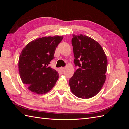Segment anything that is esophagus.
<instances>
[{"label": "esophagus", "instance_id": "obj_1", "mask_svg": "<svg viewBox=\"0 0 129 129\" xmlns=\"http://www.w3.org/2000/svg\"><path fill=\"white\" fill-rule=\"evenodd\" d=\"M64 69H65L64 67H61L60 68V70H61L62 72H63L64 71Z\"/></svg>", "mask_w": 129, "mask_h": 129}]
</instances>
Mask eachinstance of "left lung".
Listing matches in <instances>:
<instances>
[{
    "label": "left lung",
    "mask_w": 129,
    "mask_h": 129,
    "mask_svg": "<svg viewBox=\"0 0 129 129\" xmlns=\"http://www.w3.org/2000/svg\"><path fill=\"white\" fill-rule=\"evenodd\" d=\"M74 63L79 68L69 80L73 94L82 99L96 96L105 82L107 56L101 45L84 35H73Z\"/></svg>",
    "instance_id": "1"
}]
</instances>
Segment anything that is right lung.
I'll use <instances>...</instances> for the list:
<instances>
[{
	"label": "right lung",
	"mask_w": 129,
	"mask_h": 129,
	"mask_svg": "<svg viewBox=\"0 0 129 129\" xmlns=\"http://www.w3.org/2000/svg\"><path fill=\"white\" fill-rule=\"evenodd\" d=\"M63 36L45 37L30 42L19 56L18 67L20 78L28 89L37 94L51 90L58 79V72L49 67L54 53Z\"/></svg>",
	"instance_id": "1"
}]
</instances>
